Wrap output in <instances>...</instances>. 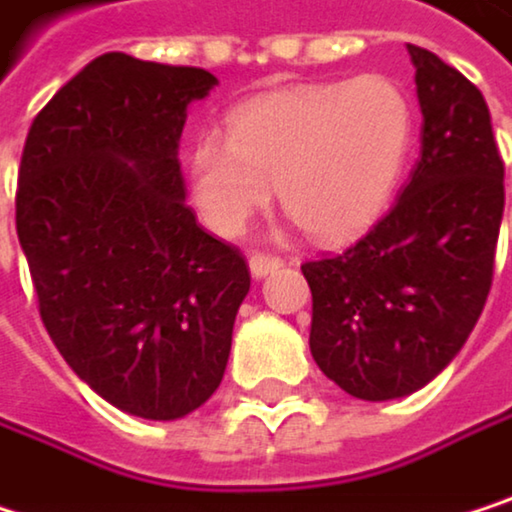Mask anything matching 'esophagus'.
<instances>
[{"instance_id":"esophagus-1","label":"esophagus","mask_w":512,"mask_h":512,"mask_svg":"<svg viewBox=\"0 0 512 512\" xmlns=\"http://www.w3.org/2000/svg\"><path fill=\"white\" fill-rule=\"evenodd\" d=\"M282 264H285V261L279 258V254H267V251H254V254H251V261H248L254 279H264V276L276 273Z\"/></svg>"}]
</instances>
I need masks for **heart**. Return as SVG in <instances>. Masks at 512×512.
I'll list each match as a JSON object with an SVG mask.
<instances>
[{
  "instance_id": "1",
  "label": "heart",
  "mask_w": 512,
  "mask_h": 512,
  "mask_svg": "<svg viewBox=\"0 0 512 512\" xmlns=\"http://www.w3.org/2000/svg\"><path fill=\"white\" fill-rule=\"evenodd\" d=\"M414 140L408 95L381 74L300 86L236 107L197 137L188 173L215 233H239L270 200L315 239L366 230L390 203Z\"/></svg>"
}]
</instances>
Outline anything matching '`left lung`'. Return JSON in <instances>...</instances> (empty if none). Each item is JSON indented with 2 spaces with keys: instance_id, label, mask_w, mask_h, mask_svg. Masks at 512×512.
<instances>
[{
  "instance_id": "8db88e82",
  "label": "left lung",
  "mask_w": 512,
  "mask_h": 512,
  "mask_svg": "<svg viewBox=\"0 0 512 512\" xmlns=\"http://www.w3.org/2000/svg\"><path fill=\"white\" fill-rule=\"evenodd\" d=\"M423 155L396 206L342 254L303 264L309 348L345 393L387 402L426 387L471 336L495 270L504 161L483 92L408 44Z\"/></svg>"
}]
</instances>
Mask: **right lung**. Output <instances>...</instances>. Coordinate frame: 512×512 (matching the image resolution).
Returning <instances> with one entry per match:
<instances>
[{"instance_id": "1", "label": "right lung", "mask_w": 512, "mask_h": 512, "mask_svg": "<svg viewBox=\"0 0 512 512\" xmlns=\"http://www.w3.org/2000/svg\"><path fill=\"white\" fill-rule=\"evenodd\" d=\"M218 80L104 53L32 119L17 173V239L38 315L101 399L176 420L221 384L251 273L185 206V107Z\"/></svg>"}]
</instances>
